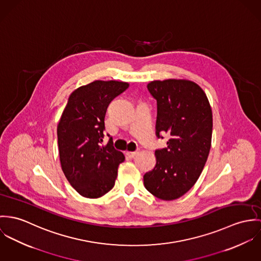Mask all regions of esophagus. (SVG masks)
<instances>
[{"label":"esophagus","instance_id":"1","mask_svg":"<svg viewBox=\"0 0 261 261\" xmlns=\"http://www.w3.org/2000/svg\"><path fill=\"white\" fill-rule=\"evenodd\" d=\"M137 151H127L126 155L129 157V158H134L136 155H137Z\"/></svg>","mask_w":261,"mask_h":261}]
</instances>
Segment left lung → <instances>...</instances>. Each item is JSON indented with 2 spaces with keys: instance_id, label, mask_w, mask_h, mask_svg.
I'll list each match as a JSON object with an SVG mask.
<instances>
[{
  "instance_id": "1",
  "label": "left lung",
  "mask_w": 261,
  "mask_h": 261,
  "mask_svg": "<svg viewBox=\"0 0 261 261\" xmlns=\"http://www.w3.org/2000/svg\"><path fill=\"white\" fill-rule=\"evenodd\" d=\"M147 88L157 101L156 136L167 134V147L155 151L156 165L145 174V188L170 201L184 195L206 163L212 137V111L200 86L189 80L152 81Z\"/></svg>"
}]
</instances>
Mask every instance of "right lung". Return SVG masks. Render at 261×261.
I'll use <instances>...</instances> for the list:
<instances>
[{"mask_svg": "<svg viewBox=\"0 0 261 261\" xmlns=\"http://www.w3.org/2000/svg\"><path fill=\"white\" fill-rule=\"evenodd\" d=\"M129 84L96 80L70 95L57 127L62 170L72 187L86 198H99L115 184L125 156L112 138L102 145L105 115L110 102Z\"/></svg>", "mask_w": 261, "mask_h": 261, "instance_id": "obj_1", "label": "right lung"}]
</instances>
